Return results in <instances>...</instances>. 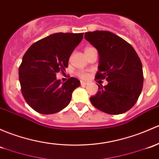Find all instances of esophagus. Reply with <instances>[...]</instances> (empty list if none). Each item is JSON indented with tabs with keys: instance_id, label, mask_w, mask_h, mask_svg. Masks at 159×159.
<instances>
[{
	"instance_id": "obj_1",
	"label": "esophagus",
	"mask_w": 159,
	"mask_h": 159,
	"mask_svg": "<svg viewBox=\"0 0 159 159\" xmlns=\"http://www.w3.org/2000/svg\"><path fill=\"white\" fill-rule=\"evenodd\" d=\"M88 84V82H87V81H81V86H85V85H87Z\"/></svg>"
}]
</instances>
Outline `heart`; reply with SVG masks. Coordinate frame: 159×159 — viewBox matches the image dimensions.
I'll use <instances>...</instances> for the list:
<instances>
[{
  "mask_svg": "<svg viewBox=\"0 0 159 159\" xmlns=\"http://www.w3.org/2000/svg\"><path fill=\"white\" fill-rule=\"evenodd\" d=\"M90 48H92V47H87L86 49H85V50L90 49ZM77 75H78V76L79 77V78H82V79H85V78H88V73L84 72V71H79V72H78V74H77Z\"/></svg>",
  "mask_w": 159,
  "mask_h": 159,
  "instance_id": "1",
  "label": "heart"
}]
</instances>
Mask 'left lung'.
<instances>
[{"label": "left lung", "instance_id": "left-lung-1", "mask_svg": "<svg viewBox=\"0 0 159 159\" xmlns=\"http://www.w3.org/2000/svg\"><path fill=\"white\" fill-rule=\"evenodd\" d=\"M84 38L99 52L95 80L108 81L103 88L98 84V91L90 98L91 103L108 114L128 111L138 101L143 86V66L136 52L126 40L109 31L88 32Z\"/></svg>", "mask_w": 159, "mask_h": 159}]
</instances>
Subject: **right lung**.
Returning <instances> with one entry per match:
<instances>
[{"mask_svg":"<svg viewBox=\"0 0 159 159\" xmlns=\"http://www.w3.org/2000/svg\"><path fill=\"white\" fill-rule=\"evenodd\" d=\"M84 33H57L33 43L24 54L19 68L21 92L35 111L52 114L69 104L80 81L70 78L61 84L56 74L64 73L68 59Z\"/></svg>","mask_w":159,"mask_h":159,"instance_id":"add662e5","label":"right lung"}]
</instances>
